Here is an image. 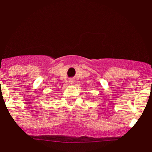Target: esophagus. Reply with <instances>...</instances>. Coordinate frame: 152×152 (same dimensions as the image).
Returning a JSON list of instances; mask_svg holds the SVG:
<instances>
[{
    "mask_svg": "<svg viewBox=\"0 0 152 152\" xmlns=\"http://www.w3.org/2000/svg\"><path fill=\"white\" fill-rule=\"evenodd\" d=\"M74 82V81L73 80H70V83H73Z\"/></svg>",
    "mask_w": 152,
    "mask_h": 152,
    "instance_id": "esophagus-1",
    "label": "esophagus"
}]
</instances>
